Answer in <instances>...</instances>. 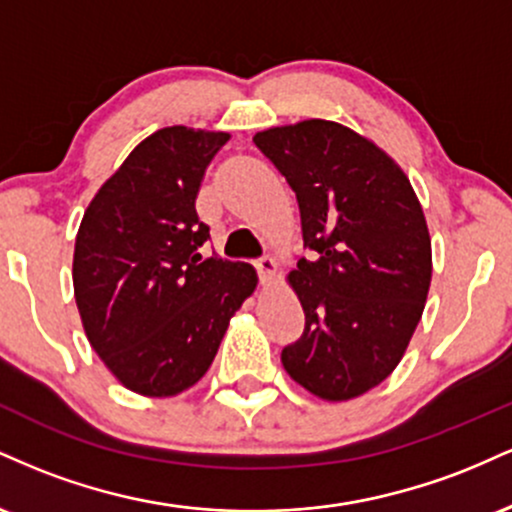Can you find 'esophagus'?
I'll list each match as a JSON object with an SVG mask.
<instances>
[{
  "label": "esophagus",
  "mask_w": 512,
  "mask_h": 512,
  "mask_svg": "<svg viewBox=\"0 0 512 512\" xmlns=\"http://www.w3.org/2000/svg\"><path fill=\"white\" fill-rule=\"evenodd\" d=\"M255 269H257V274H260L262 284H269L274 272H276V264H274L272 257H262V260L255 262Z\"/></svg>",
  "instance_id": "obj_1"
}]
</instances>
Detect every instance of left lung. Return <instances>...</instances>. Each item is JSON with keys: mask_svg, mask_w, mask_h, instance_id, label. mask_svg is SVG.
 Masks as SVG:
<instances>
[{"mask_svg": "<svg viewBox=\"0 0 512 512\" xmlns=\"http://www.w3.org/2000/svg\"><path fill=\"white\" fill-rule=\"evenodd\" d=\"M296 192L303 245L289 274L305 313L284 346L286 373L310 395L346 402L380 385L407 351L431 286V236L404 170L330 120L252 137Z\"/></svg>", "mask_w": 512, "mask_h": 512, "instance_id": "8db88e82", "label": "left lung"}]
</instances>
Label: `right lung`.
<instances>
[{"mask_svg":"<svg viewBox=\"0 0 512 512\" xmlns=\"http://www.w3.org/2000/svg\"><path fill=\"white\" fill-rule=\"evenodd\" d=\"M228 132L163 127L103 182L74 245V298L93 351L127 390L173 397L207 373L257 286L245 262L202 260L195 202Z\"/></svg>","mask_w":512,"mask_h":512,"instance_id":"1","label":"right lung"}]
</instances>
